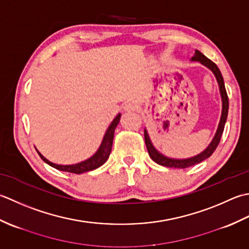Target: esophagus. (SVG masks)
Instances as JSON below:
<instances>
[{
  "instance_id": "34e87169",
  "label": "esophagus",
  "mask_w": 249,
  "mask_h": 249,
  "mask_svg": "<svg viewBox=\"0 0 249 249\" xmlns=\"http://www.w3.org/2000/svg\"><path fill=\"white\" fill-rule=\"evenodd\" d=\"M124 110L128 111V113H132V111L136 110V105L133 103H125L124 106Z\"/></svg>"
}]
</instances>
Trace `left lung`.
Returning <instances> with one entry per match:
<instances>
[{"mask_svg":"<svg viewBox=\"0 0 249 249\" xmlns=\"http://www.w3.org/2000/svg\"><path fill=\"white\" fill-rule=\"evenodd\" d=\"M190 61L191 62H199L202 65H204V67L209 69L215 76V78L218 83V87H219V92H220V98H221V115H220L219 124H218L214 138L212 139L211 143L207 145L206 148L203 151H201L200 154L189 157V158H184V159L171 158V157H167L162 153H160V151L157 149L155 145L153 144V142L150 140L148 131H147V129L145 128V131H144L145 144L147 147V150H148L149 157L156 162V163H158L162 166L176 167V169H186V167L197 164L200 163V162L206 160L207 158H210L212 154L214 153L215 149L217 148L218 144H219L222 132H224V129H225V124L228 117V110H229V100H228L224 78H222V75L220 73L219 69H218L217 65L213 62V61L207 59L204 54L196 49L195 50V53L191 57Z\"/></svg>","mask_w":249,"mask_h":249,"instance_id":"1","label":"left lung"}]
</instances>
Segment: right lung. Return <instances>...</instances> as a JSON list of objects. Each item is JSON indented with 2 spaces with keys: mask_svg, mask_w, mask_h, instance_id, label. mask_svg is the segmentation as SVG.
Returning <instances> with one entry per match:
<instances>
[{
  "mask_svg": "<svg viewBox=\"0 0 249 249\" xmlns=\"http://www.w3.org/2000/svg\"><path fill=\"white\" fill-rule=\"evenodd\" d=\"M121 114L119 113L114 120L111 121V124L108 125L107 130H106L105 134L103 136V140L101 142V144L99 146L98 150L90 157V158L86 159L84 161H80L78 163L75 164H57L53 163V162L49 161L48 159L45 158V157L39 153L37 150V153L39 155L40 158L43 159V161L46 162L47 164L50 166L54 167L59 171H64V172H69V173H75V174H83L86 173V172L89 171H93L95 169H98L101 165H103L106 161H107L108 157L110 155L111 151V146H113V140H114V134H115V129L116 126L118 125L119 121H120Z\"/></svg>",
  "mask_w": 249,
  "mask_h": 249,
  "instance_id": "add662e5",
  "label": "right lung"
}]
</instances>
